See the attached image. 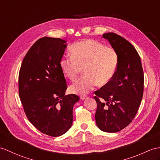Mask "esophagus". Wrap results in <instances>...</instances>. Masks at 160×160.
Masks as SVG:
<instances>
[{"instance_id":"esophagus-1","label":"esophagus","mask_w":160,"mask_h":160,"mask_svg":"<svg viewBox=\"0 0 160 160\" xmlns=\"http://www.w3.org/2000/svg\"><path fill=\"white\" fill-rule=\"evenodd\" d=\"M80 98H81V100H85L86 98H88V96H81Z\"/></svg>"}]
</instances>
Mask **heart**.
Instances as JSON below:
<instances>
[{
    "instance_id": "obj_1",
    "label": "heart",
    "mask_w": 160,
    "mask_h": 160,
    "mask_svg": "<svg viewBox=\"0 0 160 160\" xmlns=\"http://www.w3.org/2000/svg\"><path fill=\"white\" fill-rule=\"evenodd\" d=\"M71 56H64L60 61L64 75L75 81L83 68L85 75L70 89L77 94L85 95L97 85H104L114 77L119 63L118 54L112 48L105 47L98 41H78L70 48Z\"/></svg>"
}]
</instances>
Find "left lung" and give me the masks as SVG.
<instances>
[{
  "instance_id": "8db88e82",
  "label": "left lung",
  "mask_w": 160,
  "mask_h": 160,
  "mask_svg": "<svg viewBox=\"0 0 160 160\" xmlns=\"http://www.w3.org/2000/svg\"><path fill=\"white\" fill-rule=\"evenodd\" d=\"M102 37L118 53L119 63L110 82L94 92L95 118L99 129L113 133L129 125L137 113L143 95L144 73L141 58L129 41L113 32Z\"/></svg>"
}]
</instances>
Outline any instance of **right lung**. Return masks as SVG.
<instances>
[{
    "mask_svg": "<svg viewBox=\"0 0 160 160\" xmlns=\"http://www.w3.org/2000/svg\"><path fill=\"white\" fill-rule=\"evenodd\" d=\"M66 41L45 37L31 47L19 72V95L27 118L42 133L59 136L72 126L75 94L67 89L60 61Z\"/></svg>",
    "mask_w": 160,
    "mask_h": 160,
    "instance_id": "add662e5",
    "label": "right lung"
}]
</instances>
